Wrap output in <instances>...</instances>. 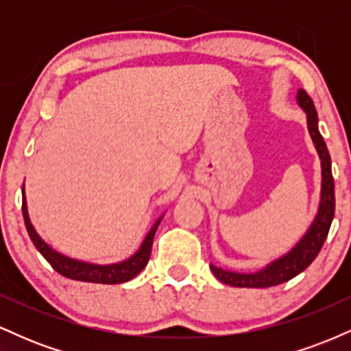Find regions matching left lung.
<instances>
[{
	"label": "left lung",
	"instance_id": "8db88e82",
	"mask_svg": "<svg viewBox=\"0 0 351 351\" xmlns=\"http://www.w3.org/2000/svg\"><path fill=\"white\" fill-rule=\"evenodd\" d=\"M297 102L307 114L308 134L312 136L313 145H315L318 156L322 160V193L318 213L315 219H313L312 226L308 228L305 236L295 244V247L289 251L285 256H282L280 259L265 265L263 271L239 274L224 271V269L216 267V265L211 264V271L217 279L224 282V284L232 285V287L263 289L291 280L292 277L299 276L302 271H305L313 263V259L318 256L322 245H324L328 236L330 224H332L333 215H335V186H333L332 176V160H330L327 145H325L320 132H318V117L312 99L308 97L307 92L300 88L299 94H297Z\"/></svg>",
	"mask_w": 351,
	"mask_h": 351
}]
</instances>
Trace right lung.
Instances as JSON below:
<instances>
[{
  "label": "right lung",
  "instance_id": "right-lung-1",
  "mask_svg": "<svg viewBox=\"0 0 351 351\" xmlns=\"http://www.w3.org/2000/svg\"><path fill=\"white\" fill-rule=\"evenodd\" d=\"M23 216H24V224H26L27 234H29L31 241L36 245L39 252L43 254L44 259L52 265L54 271H58L60 276L67 277L72 280H82V282H94V284H122L134 279L136 274L142 272V269L147 265L148 259H150L152 254V245H153V237H155L156 228H158L160 217L153 228L148 231L147 237L143 239L142 245L136 251L130 259L123 261L119 264H108V265H99V264H88L84 261L71 259V257L62 256L58 251L49 247L44 241L39 237L38 232L34 231L33 224H31L29 216H27V208L26 201H23Z\"/></svg>",
  "mask_w": 351,
  "mask_h": 351
}]
</instances>
